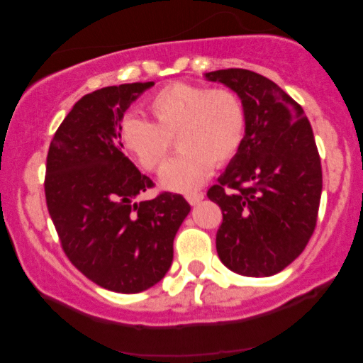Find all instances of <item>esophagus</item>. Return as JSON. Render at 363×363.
Returning <instances> with one entry per match:
<instances>
[{"mask_svg": "<svg viewBox=\"0 0 363 363\" xmlns=\"http://www.w3.org/2000/svg\"><path fill=\"white\" fill-rule=\"evenodd\" d=\"M203 198H205V196H203V193H191V194H187V196H186L187 203H189L191 206L199 205V201H201Z\"/></svg>", "mask_w": 363, "mask_h": 363, "instance_id": "esophagus-1", "label": "esophagus"}]
</instances>
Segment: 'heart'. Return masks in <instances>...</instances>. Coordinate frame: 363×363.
<instances>
[{"mask_svg": "<svg viewBox=\"0 0 363 363\" xmlns=\"http://www.w3.org/2000/svg\"><path fill=\"white\" fill-rule=\"evenodd\" d=\"M153 123L128 116L119 138L129 155L147 170H157L176 136L177 157L160 170L164 189L189 193L235 157L245 135V109L235 91L206 89L191 83H170L148 102Z\"/></svg>", "mask_w": 363, "mask_h": 363, "instance_id": "obj_1", "label": "heart"}]
</instances>
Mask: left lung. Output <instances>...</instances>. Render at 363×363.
<instances>
[{
  "instance_id": "1",
  "label": "left lung",
  "mask_w": 363,
  "mask_h": 363,
  "mask_svg": "<svg viewBox=\"0 0 363 363\" xmlns=\"http://www.w3.org/2000/svg\"><path fill=\"white\" fill-rule=\"evenodd\" d=\"M235 91L245 109L239 152L211 186L222 208L220 261L242 277H273L297 259L318 222L323 170L309 119L277 83L249 69L205 73Z\"/></svg>"
}]
</instances>
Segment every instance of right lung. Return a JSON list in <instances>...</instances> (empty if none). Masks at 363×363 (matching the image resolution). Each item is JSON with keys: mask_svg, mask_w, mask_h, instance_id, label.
<instances>
[{"mask_svg": "<svg viewBox=\"0 0 363 363\" xmlns=\"http://www.w3.org/2000/svg\"><path fill=\"white\" fill-rule=\"evenodd\" d=\"M153 82L95 90L73 106L51 141L45 201L66 256L89 280L138 294L169 272L174 237L191 206L181 194L135 201L153 186L124 155V112Z\"/></svg>", "mask_w": 363, "mask_h": 363, "instance_id": "add662e5", "label": "right lung"}]
</instances>
